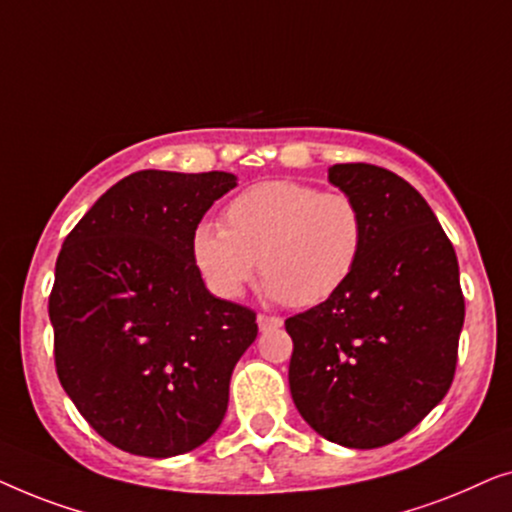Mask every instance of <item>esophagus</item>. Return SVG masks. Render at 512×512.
Returning a JSON list of instances; mask_svg holds the SVG:
<instances>
[{
	"instance_id": "esophagus-1",
	"label": "esophagus",
	"mask_w": 512,
	"mask_h": 512,
	"mask_svg": "<svg viewBox=\"0 0 512 512\" xmlns=\"http://www.w3.org/2000/svg\"><path fill=\"white\" fill-rule=\"evenodd\" d=\"M282 326V319L279 317H270V314H258V328L261 331H270V328H279Z\"/></svg>"
}]
</instances>
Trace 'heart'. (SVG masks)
Segmentation results:
<instances>
[{"instance_id": "heart-1", "label": "heart", "mask_w": 512, "mask_h": 512, "mask_svg": "<svg viewBox=\"0 0 512 512\" xmlns=\"http://www.w3.org/2000/svg\"><path fill=\"white\" fill-rule=\"evenodd\" d=\"M363 244L366 223L347 193L270 179L237 193L223 226L200 223L191 251L216 296H240L258 261L270 298L310 307L347 284Z\"/></svg>"}]
</instances>
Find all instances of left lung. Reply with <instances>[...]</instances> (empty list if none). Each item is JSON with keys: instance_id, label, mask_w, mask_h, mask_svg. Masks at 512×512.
Listing matches in <instances>:
<instances>
[{"instance_id": "obj_1", "label": "left lung", "mask_w": 512, "mask_h": 512, "mask_svg": "<svg viewBox=\"0 0 512 512\" xmlns=\"http://www.w3.org/2000/svg\"><path fill=\"white\" fill-rule=\"evenodd\" d=\"M363 214L366 244L338 293L284 321L289 387L331 443L373 450L415 429L457 368L464 293L452 242L426 200L368 163L328 167Z\"/></svg>"}]
</instances>
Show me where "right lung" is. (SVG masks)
Wrapping results in <instances>:
<instances>
[{"mask_svg":"<svg viewBox=\"0 0 512 512\" xmlns=\"http://www.w3.org/2000/svg\"><path fill=\"white\" fill-rule=\"evenodd\" d=\"M235 186L230 172H135L62 244L48 298L55 370L76 410L118 450L177 457L223 422L256 314L207 291L191 242Z\"/></svg>","mask_w":512,"mask_h":512,"instance_id":"obj_1","label":"right lung"}]
</instances>
